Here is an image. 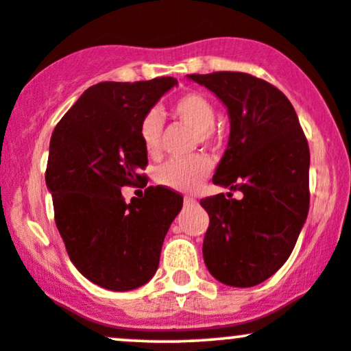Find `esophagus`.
<instances>
[{
    "instance_id": "34e87169",
    "label": "esophagus",
    "mask_w": 351,
    "mask_h": 351,
    "mask_svg": "<svg viewBox=\"0 0 351 351\" xmlns=\"http://www.w3.org/2000/svg\"><path fill=\"white\" fill-rule=\"evenodd\" d=\"M184 204H186V206H189V204H196V199L191 198V196H186V198H184Z\"/></svg>"
}]
</instances>
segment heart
Segmentation results:
<instances>
[{
  "label": "heart",
  "mask_w": 351,
  "mask_h": 351,
  "mask_svg": "<svg viewBox=\"0 0 351 351\" xmlns=\"http://www.w3.org/2000/svg\"><path fill=\"white\" fill-rule=\"evenodd\" d=\"M173 115L184 122L193 130L201 143H211L215 138L216 110L206 95L198 92H188L175 100L171 107ZM163 119L156 110L148 112L140 123V140L148 156L160 153V138H162ZM211 171V160L204 155H193L189 158H173L155 170V181L165 188L175 191H195L206 180Z\"/></svg>",
  "instance_id": "heart-1"
}]
</instances>
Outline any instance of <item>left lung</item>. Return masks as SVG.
Returning a JSON list of instances; mask_svg holds the SVG:
<instances>
[{
	"label": "left lung",
	"mask_w": 351,
	"mask_h": 351,
	"mask_svg": "<svg viewBox=\"0 0 351 351\" xmlns=\"http://www.w3.org/2000/svg\"><path fill=\"white\" fill-rule=\"evenodd\" d=\"M228 108L229 140L213 183L241 191L201 199L203 257L216 280L254 287L284 265L308 215V143L284 94L244 72L191 74Z\"/></svg>",
	"instance_id": "1"
}]
</instances>
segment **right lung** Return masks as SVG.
<instances>
[{
  "instance_id": "obj_1",
  "label": "right lung",
  "mask_w": 351,
  "mask_h": 351,
  "mask_svg": "<svg viewBox=\"0 0 351 351\" xmlns=\"http://www.w3.org/2000/svg\"><path fill=\"white\" fill-rule=\"evenodd\" d=\"M178 86L175 77L100 82L88 87L52 132L46 186L54 219L77 271L100 287L125 292L155 276L178 193L147 188L125 203L120 188L143 178L148 158L140 123Z\"/></svg>"
}]
</instances>
